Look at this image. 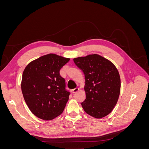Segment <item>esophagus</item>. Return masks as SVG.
I'll list each match as a JSON object with an SVG mask.
<instances>
[{
  "mask_svg": "<svg viewBox=\"0 0 149 149\" xmlns=\"http://www.w3.org/2000/svg\"><path fill=\"white\" fill-rule=\"evenodd\" d=\"M79 89L78 88H76L73 89H72V92H73V93H75L76 92H78L79 91Z\"/></svg>",
  "mask_w": 149,
  "mask_h": 149,
  "instance_id": "1",
  "label": "esophagus"
}]
</instances>
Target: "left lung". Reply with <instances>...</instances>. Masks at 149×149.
<instances>
[{
    "label": "left lung",
    "instance_id": "8db88e82",
    "mask_svg": "<svg viewBox=\"0 0 149 149\" xmlns=\"http://www.w3.org/2000/svg\"><path fill=\"white\" fill-rule=\"evenodd\" d=\"M73 61L85 76L86 100L81 103L84 111L97 119L106 116L114 109L120 94L118 70L111 61L97 54Z\"/></svg>",
    "mask_w": 149,
    "mask_h": 149
}]
</instances>
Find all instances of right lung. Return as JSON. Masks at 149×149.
I'll return each mask as SVG.
<instances>
[{
    "instance_id": "obj_1",
    "label": "right lung",
    "mask_w": 149,
    "mask_h": 149,
    "mask_svg": "<svg viewBox=\"0 0 149 149\" xmlns=\"http://www.w3.org/2000/svg\"><path fill=\"white\" fill-rule=\"evenodd\" d=\"M69 61L50 53L30 62L25 68L22 92L30 110L38 118L52 120L63 111L70 93L60 70Z\"/></svg>"
}]
</instances>
